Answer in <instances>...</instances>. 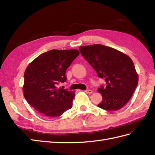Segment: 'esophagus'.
<instances>
[{
  "label": "esophagus",
  "instance_id": "esophagus-1",
  "mask_svg": "<svg viewBox=\"0 0 155 155\" xmlns=\"http://www.w3.org/2000/svg\"><path fill=\"white\" fill-rule=\"evenodd\" d=\"M85 93H88V94H91V93H93V91L92 90H90V89H88V90H86L84 91Z\"/></svg>",
  "mask_w": 155,
  "mask_h": 155
}]
</instances>
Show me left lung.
<instances>
[{
  "label": "left lung",
  "mask_w": 155,
  "mask_h": 155,
  "mask_svg": "<svg viewBox=\"0 0 155 155\" xmlns=\"http://www.w3.org/2000/svg\"><path fill=\"white\" fill-rule=\"evenodd\" d=\"M79 50L98 77L106 82V87L98 89L103 97L98 107L111 111L123 108L132 97L139 81L132 59L117 49L98 44L83 46Z\"/></svg>",
  "instance_id": "obj_1"
}]
</instances>
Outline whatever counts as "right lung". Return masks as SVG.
Instances as JSON below:
<instances>
[{
	"label": "right lung",
	"mask_w": 155,
	"mask_h": 155,
	"mask_svg": "<svg viewBox=\"0 0 155 155\" xmlns=\"http://www.w3.org/2000/svg\"><path fill=\"white\" fill-rule=\"evenodd\" d=\"M79 51L53 50L39 55L26 68L22 91L35 110L47 117H58L72 107L74 92L58 88L66 81L65 73Z\"/></svg>",
	"instance_id": "1"
}]
</instances>
